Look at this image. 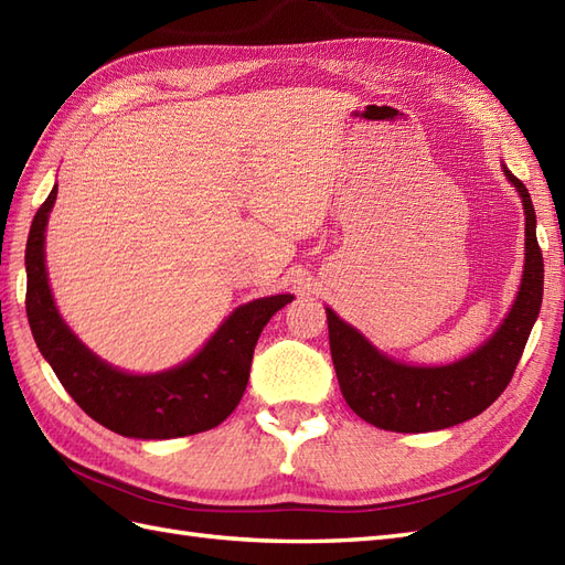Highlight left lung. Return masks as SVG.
Here are the masks:
<instances>
[{
  "instance_id": "left-lung-1",
  "label": "left lung",
  "mask_w": 565,
  "mask_h": 565,
  "mask_svg": "<svg viewBox=\"0 0 565 565\" xmlns=\"http://www.w3.org/2000/svg\"><path fill=\"white\" fill-rule=\"evenodd\" d=\"M503 173L523 198L525 269L511 312L484 345L451 365H403L380 353L358 329L327 308L331 360L341 394L365 423L408 434L446 429L487 411L509 386L542 308L544 259L527 188L505 167Z\"/></svg>"
}]
</instances>
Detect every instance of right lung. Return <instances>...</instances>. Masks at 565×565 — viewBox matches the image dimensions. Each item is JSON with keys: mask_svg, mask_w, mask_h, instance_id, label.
<instances>
[{"mask_svg": "<svg viewBox=\"0 0 565 565\" xmlns=\"http://www.w3.org/2000/svg\"><path fill=\"white\" fill-rule=\"evenodd\" d=\"M54 200L56 185L28 234L25 312L56 380L95 423L121 437L173 439L224 423L248 384L259 331L294 296L245 302L226 317L198 355L179 367L157 374L121 372L85 349L54 306L45 269V228Z\"/></svg>", "mask_w": 565, "mask_h": 565, "instance_id": "add662e5", "label": "right lung"}]
</instances>
